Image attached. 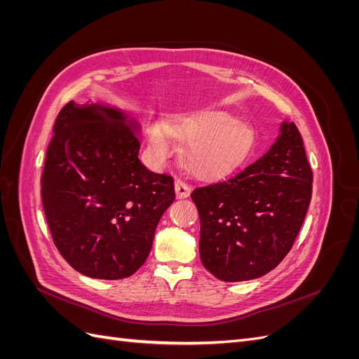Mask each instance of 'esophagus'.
Instances as JSON below:
<instances>
[{"label": "esophagus", "instance_id": "obj_1", "mask_svg": "<svg viewBox=\"0 0 359 359\" xmlns=\"http://www.w3.org/2000/svg\"><path fill=\"white\" fill-rule=\"evenodd\" d=\"M175 193L178 199H186L190 196V186L181 180L175 181Z\"/></svg>", "mask_w": 359, "mask_h": 359}]
</instances>
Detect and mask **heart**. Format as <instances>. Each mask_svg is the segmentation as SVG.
<instances>
[{"mask_svg":"<svg viewBox=\"0 0 359 359\" xmlns=\"http://www.w3.org/2000/svg\"><path fill=\"white\" fill-rule=\"evenodd\" d=\"M148 140L158 161H166L175 154V140L187 144L184 163L191 175L212 180L233 170L252 153L256 130L229 112L194 109L173 115L168 123L161 119L151 121Z\"/></svg>","mask_w":359,"mask_h":359,"instance_id":"heart-1","label":"heart"}]
</instances>
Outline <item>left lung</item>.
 <instances>
[{
  "mask_svg": "<svg viewBox=\"0 0 359 359\" xmlns=\"http://www.w3.org/2000/svg\"><path fill=\"white\" fill-rule=\"evenodd\" d=\"M313 173L297 126L283 121L265 156L191 193L203 266L223 281L265 276L290 252L311 201Z\"/></svg>",
  "mask_w": 359,
  "mask_h": 359,
  "instance_id": "8db88e82",
  "label": "left lung"
}]
</instances>
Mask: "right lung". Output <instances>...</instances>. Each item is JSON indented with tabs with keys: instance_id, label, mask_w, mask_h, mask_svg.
I'll use <instances>...</instances> for the list:
<instances>
[{
	"instance_id": "right-lung-1",
	"label": "right lung",
	"mask_w": 359,
	"mask_h": 359,
	"mask_svg": "<svg viewBox=\"0 0 359 359\" xmlns=\"http://www.w3.org/2000/svg\"><path fill=\"white\" fill-rule=\"evenodd\" d=\"M140 126L118 107L73 100L53 126L41 201L58 252L102 280L135 274L175 199L173 178L139 160Z\"/></svg>"
}]
</instances>
